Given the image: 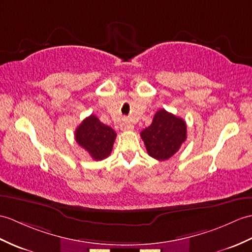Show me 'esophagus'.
Listing matches in <instances>:
<instances>
[{
	"label": "esophagus",
	"instance_id": "1",
	"mask_svg": "<svg viewBox=\"0 0 252 252\" xmlns=\"http://www.w3.org/2000/svg\"><path fill=\"white\" fill-rule=\"evenodd\" d=\"M120 127H121V130H122V131H132L133 128H134L133 125H132V124H130V122L126 121V120H124V121H122V124H121Z\"/></svg>",
	"mask_w": 252,
	"mask_h": 252
}]
</instances>
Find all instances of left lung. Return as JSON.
Listing matches in <instances>:
<instances>
[{
    "label": "left lung",
    "mask_w": 252,
    "mask_h": 252,
    "mask_svg": "<svg viewBox=\"0 0 252 252\" xmlns=\"http://www.w3.org/2000/svg\"><path fill=\"white\" fill-rule=\"evenodd\" d=\"M140 137L154 159L164 161L173 157L187 139V125L184 119L160 109L153 124L140 133Z\"/></svg>",
    "instance_id": "1"
}]
</instances>
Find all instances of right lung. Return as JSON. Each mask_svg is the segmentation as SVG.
<instances>
[{"label":"right lung","mask_w":252,"mask_h":252,"mask_svg":"<svg viewBox=\"0 0 252 252\" xmlns=\"http://www.w3.org/2000/svg\"><path fill=\"white\" fill-rule=\"evenodd\" d=\"M116 135L112 127L102 124L94 115L87 117L75 131L76 142L96 161L110 155Z\"/></svg>","instance_id":"obj_1"}]
</instances>
